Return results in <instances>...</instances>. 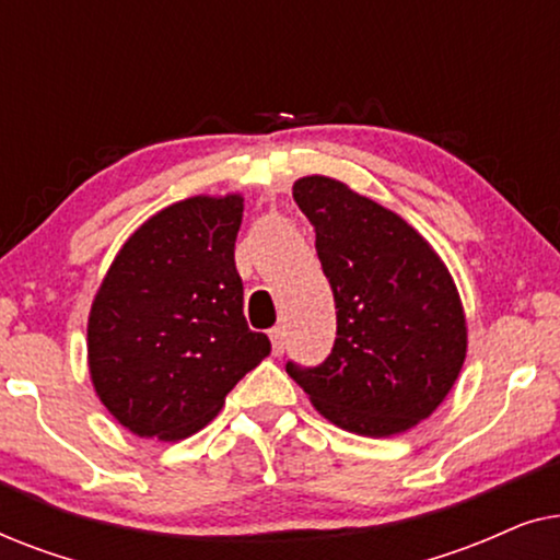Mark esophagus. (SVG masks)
<instances>
[{
    "mask_svg": "<svg viewBox=\"0 0 560 560\" xmlns=\"http://www.w3.org/2000/svg\"><path fill=\"white\" fill-rule=\"evenodd\" d=\"M270 341H272V354L280 357L285 351V328H272L270 331Z\"/></svg>",
    "mask_w": 560,
    "mask_h": 560,
    "instance_id": "34e87169",
    "label": "esophagus"
}]
</instances>
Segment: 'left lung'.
Wrapping results in <instances>:
<instances>
[{
  "label": "left lung",
  "mask_w": 560,
  "mask_h": 560,
  "mask_svg": "<svg viewBox=\"0 0 560 560\" xmlns=\"http://www.w3.org/2000/svg\"><path fill=\"white\" fill-rule=\"evenodd\" d=\"M293 198L316 229L336 341L324 364L288 362V374L343 431H410L446 400L466 359V316L448 267L418 229L347 183L305 175Z\"/></svg>",
  "instance_id": "1"
}]
</instances>
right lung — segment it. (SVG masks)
Masks as SVG:
<instances>
[{"instance_id":"right-lung-1","label":"right lung","mask_w":560,"mask_h":560,"mask_svg":"<svg viewBox=\"0 0 560 560\" xmlns=\"http://www.w3.org/2000/svg\"><path fill=\"white\" fill-rule=\"evenodd\" d=\"M242 194L190 196L150 217L114 257L89 313V374L114 420L140 439L209 425L270 354L249 331L234 265Z\"/></svg>"}]
</instances>
